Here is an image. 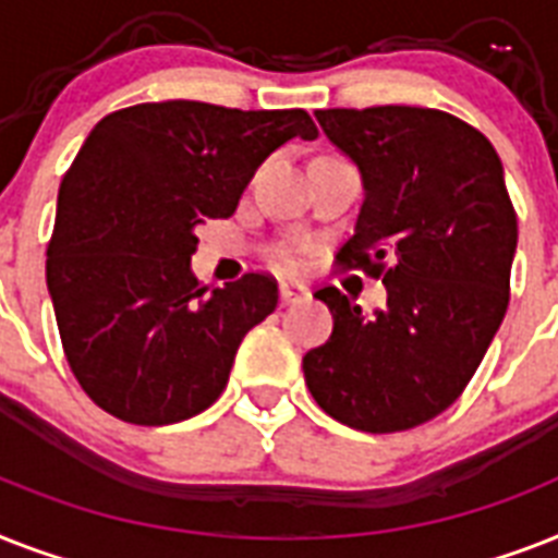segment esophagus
<instances>
[{
	"label": "esophagus",
	"instance_id": "34e87169",
	"mask_svg": "<svg viewBox=\"0 0 558 558\" xmlns=\"http://www.w3.org/2000/svg\"><path fill=\"white\" fill-rule=\"evenodd\" d=\"M310 294V289L298 283V280H283L280 283V303H301Z\"/></svg>",
	"mask_w": 558,
	"mask_h": 558
}]
</instances>
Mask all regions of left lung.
<instances>
[{
    "mask_svg": "<svg viewBox=\"0 0 558 558\" xmlns=\"http://www.w3.org/2000/svg\"><path fill=\"white\" fill-rule=\"evenodd\" d=\"M357 166L364 206L338 266L387 287L361 306L324 287L329 341L303 355V378L326 415L364 433H401L441 415L464 392L510 301L515 223L490 140L436 108L315 111Z\"/></svg>",
    "mask_w": 558,
    "mask_h": 558,
    "instance_id": "8db88e82",
    "label": "left lung"
}]
</instances>
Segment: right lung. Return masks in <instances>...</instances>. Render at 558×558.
I'll return each instance as SVG.
<instances>
[{
    "label": "right lung",
    "mask_w": 558,
    "mask_h": 558,
    "mask_svg": "<svg viewBox=\"0 0 558 558\" xmlns=\"http://www.w3.org/2000/svg\"><path fill=\"white\" fill-rule=\"evenodd\" d=\"M292 137H318L303 108L194 99L140 102L90 129L59 185L45 278L68 366L94 404L162 427L220 398L278 283L248 271L203 287L194 232L232 217L257 166Z\"/></svg>",
    "instance_id": "right-lung-1"
}]
</instances>
